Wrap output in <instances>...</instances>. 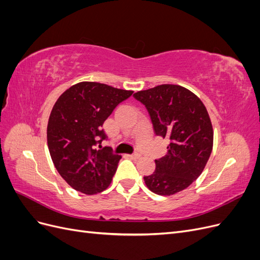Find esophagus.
<instances>
[{"instance_id":"obj_1","label":"esophagus","mask_w":260,"mask_h":260,"mask_svg":"<svg viewBox=\"0 0 260 260\" xmlns=\"http://www.w3.org/2000/svg\"><path fill=\"white\" fill-rule=\"evenodd\" d=\"M129 157L131 159H138V158H140L141 155L140 154H133V155H129Z\"/></svg>"}]
</instances>
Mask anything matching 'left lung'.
Masks as SVG:
<instances>
[{"label": "left lung", "mask_w": 260, "mask_h": 260, "mask_svg": "<svg viewBox=\"0 0 260 260\" xmlns=\"http://www.w3.org/2000/svg\"><path fill=\"white\" fill-rule=\"evenodd\" d=\"M151 116L156 136L169 140L167 153L144 177L153 193L169 196L183 191L205 168L214 145L207 109L193 92L178 84H160L133 94Z\"/></svg>", "instance_id": "obj_1"}]
</instances>
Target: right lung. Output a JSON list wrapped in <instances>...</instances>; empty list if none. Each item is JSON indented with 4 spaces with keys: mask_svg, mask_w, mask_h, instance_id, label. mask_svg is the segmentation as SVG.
<instances>
[{
    "mask_svg": "<svg viewBox=\"0 0 260 260\" xmlns=\"http://www.w3.org/2000/svg\"><path fill=\"white\" fill-rule=\"evenodd\" d=\"M132 93L82 81L70 86L54 104L46 130L50 155L58 174L76 191L93 195L111 184L121 156L96 145L106 139L104 121Z\"/></svg>",
    "mask_w": 260,
    "mask_h": 260,
    "instance_id": "1",
    "label": "right lung"
}]
</instances>
